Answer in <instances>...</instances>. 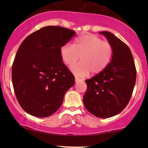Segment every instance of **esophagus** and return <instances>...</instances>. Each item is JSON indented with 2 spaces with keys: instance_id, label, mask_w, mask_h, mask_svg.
<instances>
[{
  "instance_id": "1",
  "label": "esophagus",
  "mask_w": 148,
  "mask_h": 148,
  "mask_svg": "<svg viewBox=\"0 0 148 148\" xmlns=\"http://www.w3.org/2000/svg\"><path fill=\"white\" fill-rule=\"evenodd\" d=\"M81 81V79H79V78H77V77H75V82L76 83L79 82V81Z\"/></svg>"
}]
</instances>
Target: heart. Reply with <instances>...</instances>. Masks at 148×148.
<instances>
[{"instance_id": "b5f03b06", "label": "heart", "mask_w": 148, "mask_h": 148, "mask_svg": "<svg viewBox=\"0 0 148 148\" xmlns=\"http://www.w3.org/2000/svg\"><path fill=\"white\" fill-rule=\"evenodd\" d=\"M113 53L109 42L92 34L81 35L74 40L72 46L66 44L60 48L61 58L66 65H72L81 58V62L70 68L79 77L87 76L90 72L94 74L102 72L111 62Z\"/></svg>"}]
</instances>
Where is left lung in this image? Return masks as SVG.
<instances>
[{"label":"left lung","mask_w":148,"mask_h":148,"mask_svg":"<svg viewBox=\"0 0 148 148\" xmlns=\"http://www.w3.org/2000/svg\"><path fill=\"white\" fill-rule=\"evenodd\" d=\"M99 33L111 45L113 56L102 72L85 81L87 90L84 103L95 116L108 118L120 113L128 104L135 86L136 69L128 46L110 32Z\"/></svg>","instance_id":"1"}]
</instances>
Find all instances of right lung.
<instances>
[{
  "mask_svg": "<svg viewBox=\"0 0 148 148\" xmlns=\"http://www.w3.org/2000/svg\"><path fill=\"white\" fill-rule=\"evenodd\" d=\"M75 32L49 25L34 32L18 48L12 67L15 95L25 112L38 118L53 114L75 78L63 63L60 48Z\"/></svg>",
  "mask_w": 148,
  "mask_h": 148,
  "instance_id": "obj_1",
  "label": "right lung"
}]
</instances>
